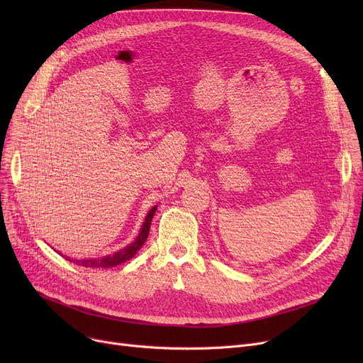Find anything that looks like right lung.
Wrapping results in <instances>:
<instances>
[{
	"mask_svg": "<svg viewBox=\"0 0 363 363\" xmlns=\"http://www.w3.org/2000/svg\"><path fill=\"white\" fill-rule=\"evenodd\" d=\"M157 211V206L151 207V211L147 213L145 216V222L143 223V228L137 237V240L133 241L132 244L126 245L125 249L116 252L114 255H108V256H104V257H100V259H84V260H72L69 257H66L67 260L79 264V266H85V268H92V269H97V268H111V266H118L121 263H125L126 260H129L130 257L135 256V253L141 249L143 244L145 242L147 237H148V233H150V225H151V219L152 216H155Z\"/></svg>",
	"mask_w": 363,
	"mask_h": 363,
	"instance_id": "right-lung-1",
	"label": "right lung"
}]
</instances>
